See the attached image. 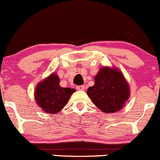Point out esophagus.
<instances>
[{
	"label": "esophagus",
	"instance_id": "obj_1",
	"mask_svg": "<svg viewBox=\"0 0 160 160\" xmlns=\"http://www.w3.org/2000/svg\"><path fill=\"white\" fill-rule=\"evenodd\" d=\"M85 86H77V89H78V90H81V91H84L85 90Z\"/></svg>",
	"mask_w": 160,
	"mask_h": 160
}]
</instances>
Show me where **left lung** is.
I'll use <instances>...</instances> for the list:
<instances>
[{"label": "left lung", "instance_id": "1", "mask_svg": "<svg viewBox=\"0 0 160 160\" xmlns=\"http://www.w3.org/2000/svg\"><path fill=\"white\" fill-rule=\"evenodd\" d=\"M94 80V86L86 92L93 104L104 113L120 111L130 96L129 85L122 73L117 68L102 67Z\"/></svg>", "mask_w": 160, "mask_h": 160}]
</instances>
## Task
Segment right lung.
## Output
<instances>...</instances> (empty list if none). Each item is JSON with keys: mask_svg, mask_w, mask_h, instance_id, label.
Returning <instances> with one entry per match:
<instances>
[{"mask_svg": "<svg viewBox=\"0 0 160 160\" xmlns=\"http://www.w3.org/2000/svg\"><path fill=\"white\" fill-rule=\"evenodd\" d=\"M59 82V78L54 72L36 86L34 99L45 113L56 114L62 111L76 91L74 89L62 87Z\"/></svg>", "mask_w": 160, "mask_h": 160, "instance_id": "1", "label": "right lung"}]
</instances>
